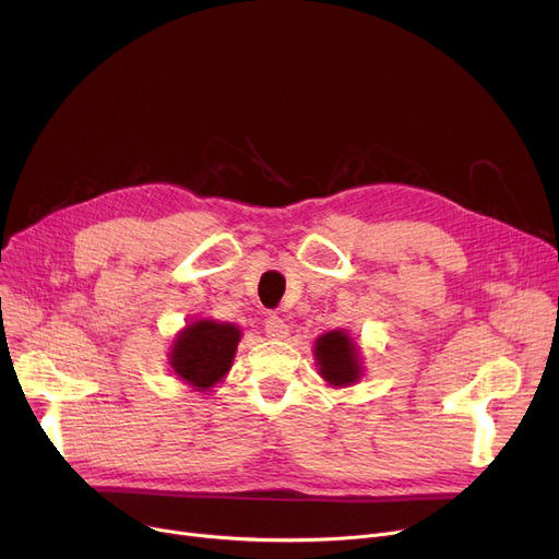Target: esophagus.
Wrapping results in <instances>:
<instances>
[{"label": "esophagus", "mask_w": 559, "mask_h": 559, "mask_svg": "<svg viewBox=\"0 0 559 559\" xmlns=\"http://www.w3.org/2000/svg\"><path fill=\"white\" fill-rule=\"evenodd\" d=\"M264 333H267V337H272V340H283V337H287L289 326L285 324L283 317L270 314L267 319H264Z\"/></svg>", "instance_id": "1"}]
</instances>
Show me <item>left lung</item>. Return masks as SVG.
Wrapping results in <instances>:
<instances>
[{
	"label": "left lung",
	"mask_w": 559,
	"mask_h": 559,
	"mask_svg": "<svg viewBox=\"0 0 559 559\" xmlns=\"http://www.w3.org/2000/svg\"><path fill=\"white\" fill-rule=\"evenodd\" d=\"M314 360L319 367V376L333 388L354 385L362 378L358 344L348 337L346 331H331L317 337Z\"/></svg>",
	"instance_id": "8db88e82"
}]
</instances>
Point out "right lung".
Listing matches in <instances>:
<instances>
[{"mask_svg":"<svg viewBox=\"0 0 559 559\" xmlns=\"http://www.w3.org/2000/svg\"><path fill=\"white\" fill-rule=\"evenodd\" d=\"M242 331L215 319H199L176 335L169 350V367L197 392L222 383L228 373Z\"/></svg>","mask_w":559,"mask_h":559,"instance_id":"obj_1","label":"right lung"}]
</instances>
